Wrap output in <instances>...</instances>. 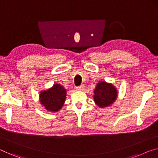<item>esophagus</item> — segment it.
<instances>
[{
  "mask_svg": "<svg viewBox=\"0 0 158 158\" xmlns=\"http://www.w3.org/2000/svg\"><path fill=\"white\" fill-rule=\"evenodd\" d=\"M84 88H85V87H84V85H81V86H77V90H79V91H83L84 89Z\"/></svg>",
  "mask_w": 158,
  "mask_h": 158,
  "instance_id": "esophagus-1",
  "label": "esophagus"
}]
</instances>
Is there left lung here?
<instances>
[{
    "instance_id": "obj_1",
    "label": "left lung",
    "mask_w": 158,
    "mask_h": 158,
    "mask_svg": "<svg viewBox=\"0 0 158 158\" xmlns=\"http://www.w3.org/2000/svg\"><path fill=\"white\" fill-rule=\"evenodd\" d=\"M94 101L99 108L110 106L118 98L116 87L104 81L98 82L94 90Z\"/></svg>"
}]
</instances>
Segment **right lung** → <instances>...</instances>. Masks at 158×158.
<instances>
[{
    "label": "right lung",
    "instance_id": "right-lung-1",
    "mask_svg": "<svg viewBox=\"0 0 158 158\" xmlns=\"http://www.w3.org/2000/svg\"><path fill=\"white\" fill-rule=\"evenodd\" d=\"M67 90L60 84H55L46 90L40 91L39 99L41 105L48 111L55 113L61 110L64 104Z\"/></svg>",
    "mask_w": 158,
    "mask_h": 158
}]
</instances>
